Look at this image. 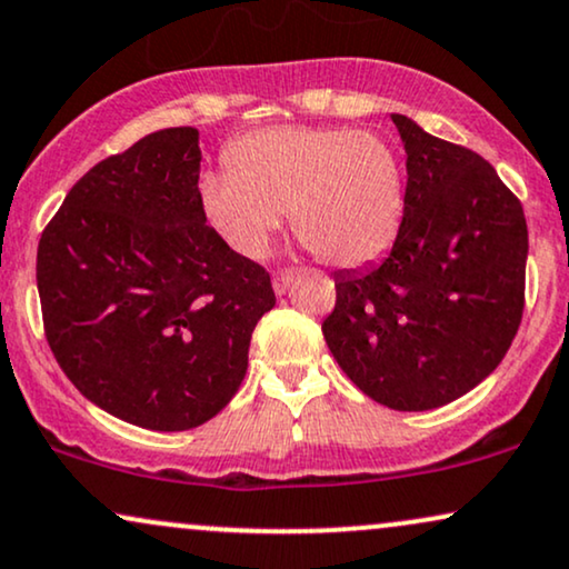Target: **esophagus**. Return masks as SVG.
I'll list each match as a JSON object with an SVG mask.
<instances>
[{
    "label": "esophagus",
    "mask_w": 569,
    "mask_h": 569,
    "mask_svg": "<svg viewBox=\"0 0 569 569\" xmlns=\"http://www.w3.org/2000/svg\"><path fill=\"white\" fill-rule=\"evenodd\" d=\"M292 282H295V271H284V274H277L274 277V292L284 295L287 290H290Z\"/></svg>",
    "instance_id": "esophagus-1"
}]
</instances>
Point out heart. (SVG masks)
Returning <instances> with one entry per match:
<instances>
[{
    "label": "heart",
    "mask_w": 569,
    "mask_h": 569,
    "mask_svg": "<svg viewBox=\"0 0 569 569\" xmlns=\"http://www.w3.org/2000/svg\"><path fill=\"white\" fill-rule=\"evenodd\" d=\"M227 172L201 180L206 217L240 253L261 256L282 213L323 263L360 267L395 240L405 209L400 157L350 128L256 130L227 151Z\"/></svg>",
    "instance_id": "1"
}]
</instances>
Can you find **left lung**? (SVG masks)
<instances>
[{"instance_id":"obj_1","label":"left lung","mask_w":569,"mask_h":569,"mask_svg":"<svg viewBox=\"0 0 569 569\" xmlns=\"http://www.w3.org/2000/svg\"><path fill=\"white\" fill-rule=\"evenodd\" d=\"M408 153L395 246L379 267L335 274L321 323L360 392L431 410L481 383L510 350L526 306L528 224L483 157L392 114Z\"/></svg>"}]
</instances>
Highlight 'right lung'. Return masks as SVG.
<instances>
[{"mask_svg":"<svg viewBox=\"0 0 569 569\" xmlns=\"http://www.w3.org/2000/svg\"><path fill=\"white\" fill-rule=\"evenodd\" d=\"M196 128L140 138L88 169L36 256L43 335L101 410L188 431L232 400L271 277L206 221Z\"/></svg>","mask_w":569,"mask_h":569,"instance_id":"right-lung-1","label":"right lung"}]
</instances>
